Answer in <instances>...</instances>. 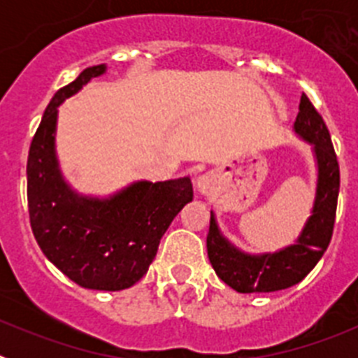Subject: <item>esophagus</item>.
Returning <instances> with one entry per match:
<instances>
[{
  "instance_id": "esophagus-1",
  "label": "esophagus",
  "mask_w": 358,
  "mask_h": 358,
  "mask_svg": "<svg viewBox=\"0 0 358 358\" xmlns=\"http://www.w3.org/2000/svg\"><path fill=\"white\" fill-rule=\"evenodd\" d=\"M213 186H215L213 177H211L210 173H204V176H201L197 179V188L201 194H206V195L211 194V192H213Z\"/></svg>"
}]
</instances>
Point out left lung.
Here are the masks:
<instances>
[{
  "label": "left lung",
  "instance_id": "1",
  "mask_svg": "<svg viewBox=\"0 0 358 358\" xmlns=\"http://www.w3.org/2000/svg\"><path fill=\"white\" fill-rule=\"evenodd\" d=\"M294 129L303 140L314 143L319 166L314 211L297 242L274 255H243L220 235L213 215L210 218L208 258L217 276L236 292H274L296 285L317 265L334 235L341 186L339 161L327 123L305 93Z\"/></svg>",
  "mask_w": 358,
  "mask_h": 358
}]
</instances>
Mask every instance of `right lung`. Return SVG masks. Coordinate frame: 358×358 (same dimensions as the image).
<instances>
[{"label":"right lung","instance_id":"add662e5","mask_svg":"<svg viewBox=\"0 0 358 358\" xmlns=\"http://www.w3.org/2000/svg\"><path fill=\"white\" fill-rule=\"evenodd\" d=\"M103 71V64L85 68L44 110L28 150V215L41 251L69 280L84 289L123 290L147 274L161 236L194 199V188L189 177L140 181L107 201L68 188L53 150L57 107Z\"/></svg>","mask_w":358,"mask_h":358}]
</instances>
